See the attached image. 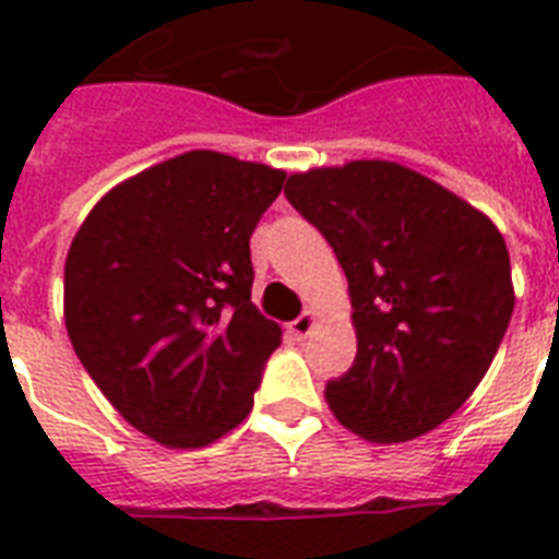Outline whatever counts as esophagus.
<instances>
[{
	"label": "esophagus",
	"instance_id": "esophagus-1",
	"mask_svg": "<svg viewBox=\"0 0 559 559\" xmlns=\"http://www.w3.org/2000/svg\"><path fill=\"white\" fill-rule=\"evenodd\" d=\"M316 322H319V316H316L313 310H305V313L298 316L296 322L289 324V331H293V336H298V340H307V336L313 333Z\"/></svg>",
	"mask_w": 559,
	"mask_h": 559
}]
</instances>
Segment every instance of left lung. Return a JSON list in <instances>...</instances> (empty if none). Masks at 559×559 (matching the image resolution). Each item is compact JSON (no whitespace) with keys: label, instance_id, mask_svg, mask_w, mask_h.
I'll return each mask as SVG.
<instances>
[{"label":"left lung","instance_id":"obj_1","mask_svg":"<svg viewBox=\"0 0 559 559\" xmlns=\"http://www.w3.org/2000/svg\"><path fill=\"white\" fill-rule=\"evenodd\" d=\"M287 200L340 258L357 359L324 397L371 443L420 438L485 380L513 313L511 254L485 211L389 159L289 174Z\"/></svg>","mask_w":559,"mask_h":559}]
</instances>
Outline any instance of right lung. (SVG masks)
<instances>
[{"mask_svg":"<svg viewBox=\"0 0 559 559\" xmlns=\"http://www.w3.org/2000/svg\"><path fill=\"white\" fill-rule=\"evenodd\" d=\"M287 174L188 151L109 188L63 270L72 348L104 397L170 450L243 424L281 328L252 305L249 237Z\"/></svg>","mask_w":559,"mask_h":559,"instance_id":"1","label":"right lung"}]
</instances>
